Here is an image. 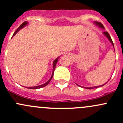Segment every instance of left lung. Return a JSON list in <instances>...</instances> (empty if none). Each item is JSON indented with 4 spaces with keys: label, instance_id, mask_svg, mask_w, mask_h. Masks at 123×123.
Wrapping results in <instances>:
<instances>
[{
    "label": "left lung",
    "instance_id": "obj_1",
    "mask_svg": "<svg viewBox=\"0 0 123 123\" xmlns=\"http://www.w3.org/2000/svg\"><path fill=\"white\" fill-rule=\"evenodd\" d=\"M94 23H95V24H96V25L98 26L99 27H100V28H102V29H105V28H104V25H103L101 23H100L99 22H94ZM103 34H104V35H105V36H106V37L108 38V40H109V41H110V42H111V43H112V45H113V46H114V43H113V42H112V39H111V37H110V34H109V33H108L107 31H104V33H103ZM106 83H107V82H106ZM106 83L104 84V85H102L98 86H95V87H82L86 88V89H95V88H98V87H100V86H103L105 85V84H106ZM78 86H79V85H78Z\"/></svg>",
    "mask_w": 123,
    "mask_h": 123
}]
</instances>
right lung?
<instances>
[{"mask_svg":"<svg viewBox=\"0 0 123 123\" xmlns=\"http://www.w3.org/2000/svg\"><path fill=\"white\" fill-rule=\"evenodd\" d=\"M28 24V23H27V21L25 22H24V23L22 24L20 26H19V27L18 28V29L17 30L15 31V32L14 33H13V36H12V37L14 36L16 34H17V33H18V31H19V30H20L21 29H22V28H24V27H25V25H27ZM59 57H58V58H56V59H55V60L54 61V62H53V71H52V76L50 78V79H49V80H48V81H46V82L45 83L43 84V85H39V86H34V87H25L26 88H28V89H40V88H42V87H43L46 86H47L48 85V84L49 83V82L50 81V80H52V79L53 76H54V71H55V67H56V63L58 62V59H59Z\"/></svg>","mask_w":123,"mask_h":123,"instance_id":"obj_1","label":"right lung"}]
</instances>
